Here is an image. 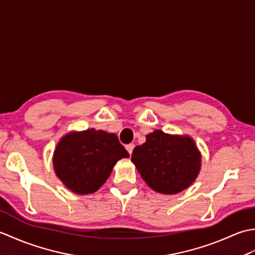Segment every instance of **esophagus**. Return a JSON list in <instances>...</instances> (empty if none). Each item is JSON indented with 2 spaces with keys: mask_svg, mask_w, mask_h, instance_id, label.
<instances>
[{
  "mask_svg": "<svg viewBox=\"0 0 255 255\" xmlns=\"http://www.w3.org/2000/svg\"><path fill=\"white\" fill-rule=\"evenodd\" d=\"M133 148H134V144H133V143H130V144H127V145H126V149H127V151H128V153H129V154H131V153H132Z\"/></svg>",
  "mask_w": 255,
  "mask_h": 255,
  "instance_id": "esophagus-1",
  "label": "esophagus"
}]
</instances>
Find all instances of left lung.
Listing matches in <instances>:
<instances>
[{
  "label": "left lung",
  "instance_id": "left-lung-1",
  "mask_svg": "<svg viewBox=\"0 0 255 255\" xmlns=\"http://www.w3.org/2000/svg\"><path fill=\"white\" fill-rule=\"evenodd\" d=\"M131 161L153 191L172 195L196 180L202 155L191 137L154 130L133 149Z\"/></svg>",
  "mask_w": 255,
  "mask_h": 255
}]
</instances>
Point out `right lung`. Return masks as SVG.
<instances>
[{"mask_svg": "<svg viewBox=\"0 0 255 255\" xmlns=\"http://www.w3.org/2000/svg\"><path fill=\"white\" fill-rule=\"evenodd\" d=\"M128 156L115 133L92 128L61 138L53 152V169L70 191L86 195L96 192L117 161Z\"/></svg>", "mask_w": 255, "mask_h": 255, "instance_id": "1", "label": "right lung"}]
</instances>
